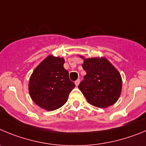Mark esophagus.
<instances>
[{
    "label": "esophagus",
    "instance_id": "esophagus-1",
    "mask_svg": "<svg viewBox=\"0 0 146 146\" xmlns=\"http://www.w3.org/2000/svg\"><path fill=\"white\" fill-rule=\"evenodd\" d=\"M79 84H80V79H77L76 81H75V84H76V86H78Z\"/></svg>",
    "mask_w": 146,
    "mask_h": 146
}]
</instances>
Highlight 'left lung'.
Here are the masks:
<instances>
[{"label":"left lung","mask_w":146,"mask_h":146,"mask_svg":"<svg viewBox=\"0 0 146 146\" xmlns=\"http://www.w3.org/2000/svg\"><path fill=\"white\" fill-rule=\"evenodd\" d=\"M84 59L82 67L86 74L78 89L89 104L107 108L117 102L122 89V79L117 69L106 57Z\"/></svg>","instance_id":"1"}]
</instances>
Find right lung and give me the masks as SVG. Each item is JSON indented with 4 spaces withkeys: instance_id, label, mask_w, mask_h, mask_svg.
I'll list each match as a JSON object with an SVG mask.
<instances>
[{
    "instance_id": "1",
    "label": "right lung",
    "mask_w": 146,
    "mask_h": 146,
    "mask_svg": "<svg viewBox=\"0 0 146 146\" xmlns=\"http://www.w3.org/2000/svg\"><path fill=\"white\" fill-rule=\"evenodd\" d=\"M65 59L48 55L35 68L29 81V94L35 104L48 111L65 105L75 84L64 68Z\"/></svg>"
}]
</instances>
